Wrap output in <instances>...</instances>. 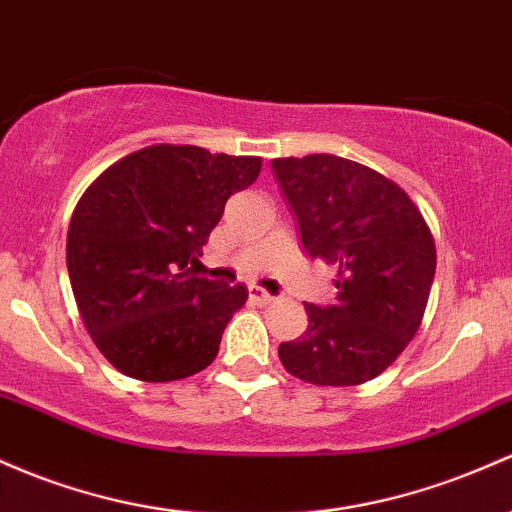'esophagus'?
I'll return each instance as SVG.
<instances>
[{"instance_id":"esophagus-1","label":"esophagus","mask_w":512,"mask_h":512,"mask_svg":"<svg viewBox=\"0 0 512 512\" xmlns=\"http://www.w3.org/2000/svg\"><path fill=\"white\" fill-rule=\"evenodd\" d=\"M247 291H250V301H255L257 306H269V303H274V296L269 294V291L262 289V286L252 284Z\"/></svg>"}]
</instances>
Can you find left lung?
<instances>
[{
    "label": "left lung",
    "instance_id": "obj_1",
    "mask_svg": "<svg viewBox=\"0 0 512 512\" xmlns=\"http://www.w3.org/2000/svg\"><path fill=\"white\" fill-rule=\"evenodd\" d=\"M272 170L308 255L338 267L335 303H306L308 328L279 345V359L308 384H364L396 362L423 323L435 277L430 226L393 179L355 160L277 157Z\"/></svg>",
    "mask_w": 512,
    "mask_h": 512
}]
</instances>
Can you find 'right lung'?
Masks as SVG:
<instances>
[{
  "label": "right lung",
  "mask_w": 512,
  "mask_h": 512,
  "mask_svg": "<svg viewBox=\"0 0 512 512\" xmlns=\"http://www.w3.org/2000/svg\"><path fill=\"white\" fill-rule=\"evenodd\" d=\"M262 170L260 157L199 145H148L121 157L77 201L67 272L89 338L131 379H187L218 355L245 284L194 272L226 201Z\"/></svg>",
  "instance_id": "add662e5"
}]
</instances>
